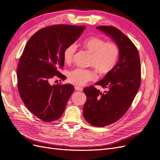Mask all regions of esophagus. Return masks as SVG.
Segmentation results:
<instances>
[{"mask_svg": "<svg viewBox=\"0 0 160 160\" xmlns=\"http://www.w3.org/2000/svg\"><path fill=\"white\" fill-rule=\"evenodd\" d=\"M75 90H77V91H80V92H82V90H83V88H81V87H79V86H75L74 87Z\"/></svg>", "mask_w": 160, "mask_h": 160, "instance_id": "1", "label": "esophagus"}]
</instances>
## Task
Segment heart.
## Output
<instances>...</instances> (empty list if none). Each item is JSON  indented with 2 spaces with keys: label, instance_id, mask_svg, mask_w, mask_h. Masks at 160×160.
Instances as JSON below:
<instances>
[{
  "label": "heart",
  "instance_id": "b5f03b06",
  "mask_svg": "<svg viewBox=\"0 0 160 160\" xmlns=\"http://www.w3.org/2000/svg\"><path fill=\"white\" fill-rule=\"evenodd\" d=\"M82 45L91 53L90 65L95 68L102 75L108 74L116 66L119 55L118 46L113 42L105 41L97 36H91L84 39ZM76 51L75 44H70L63 52L64 61L70 63L72 61ZM95 71L90 69L78 68L70 71L68 79L70 83L76 86H84L90 81L97 79Z\"/></svg>",
  "mask_w": 160,
  "mask_h": 160
}]
</instances>
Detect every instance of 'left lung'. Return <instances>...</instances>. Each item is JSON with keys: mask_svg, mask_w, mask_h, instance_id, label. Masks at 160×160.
Listing matches in <instances>:
<instances>
[{"mask_svg": "<svg viewBox=\"0 0 160 160\" xmlns=\"http://www.w3.org/2000/svg\"><path fill=\"white\" fill-rule=\"evenodd\" d=\"M97 29L113 39L119 49L113 70L96 83L107 91L102 93L92 86L84 89L87 97L83 108L86 121L94 127H103L120 119L131 107L140 88L141 68L138 49L127 35L111 26Z\"/></svg>", "mask_w": 160, "mask_h": 160, "instance_id": "left-lung-1", "label": "left lung"}]
</instances>
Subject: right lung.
<instances>
[{"instance_id": "obj_1", "label": "right lung", "mask_w": 160, "mask_h": 160, "mask_svg": "<svg viewBox=\"0 0 160 160\" xmlns=\"http://www.w3.org/2000/svg\"><path fill=\"white\" fill-rule=\"evenodd\" d=\"M86 26L53 25L41 29L27 42L17 68L18 89L23 103L45 122L57 120L63 114L74 90L71 84L51 85L55 76L65 80L63 52L74 43Z\"/></svg>"}]
</instances>
